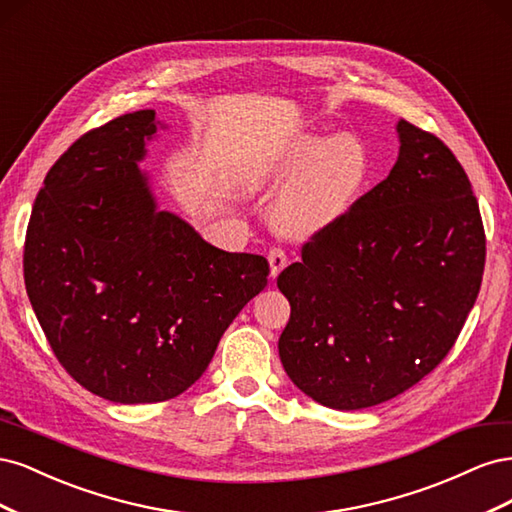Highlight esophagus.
Instances as JSON below:
<instances>
[{"label":"esophagus","mask_w":512,"mask_h":512,"mask_svg":"<svg viewBox=\"0 0 512 512\" xmlns=\"http://www.w3.org/2000/svg\"><path fill=\"white\" fill-rule=\"evenodd\" d=\"M269 265H271V277L275 280V277L280 275L282 269H286L288 265V256L282 247H273V250H269Z\"/></svg>","instance_id":"34e87169"}]
</instances>
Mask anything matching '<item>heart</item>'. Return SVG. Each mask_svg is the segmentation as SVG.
I'll return each instance as SVG.
<instances>
[{"label": "heart", "mask_w": 512, "mask_h": 512, "mask_svg": "<svg viewBox=\"0 0 512 512\" xmlns=\"http://www.w3.org/2000/svg\"><path fill=\"white\" fill-rule=\"evenodd\" d=\"M292 177L275 200V222L292 237L327 228L352 207L367 177L363 147L352 138L303 134L245 168L247 190Z\"/></svg>", "instance_id": "heart-1"}]
</instances>
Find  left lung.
Segmentation results:
<instances>
[{
  "mask_svg": "<svg viewBox=\"0 0 512 512\" xmlns=\"http://www.w3.org/2000/svg\"><path fill=\"white\" fill-rule=\"evenodd\" d=\"M399 158L318 230L277 288L290 303L280 359L335 410L378 406L436 369L485 271V228L466 170L438 136L397 123Z\"/></svg>",
  "mask_w": 512,
  "mask_h": 512,
  "instance_id": "obj_1",
  "label": "left lung"
}]
</instances>
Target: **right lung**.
Returning <instances> with one entry per match:
<instances>
[{"label": "right lung", "mask_w": 512, "mask_h": 512, "mask_svg": "<svg viewBox=\"0 0 512 512\" xmlns=\"http://www.w3.org/2000/svg\"><path fill=\"white\" fill-rule=\"evenodd\" d=\"M156 111L89 130L44 179L23 252L27 297L68 374L115 404L188 391L267 286L269 262L158 211L138 162Z\"/></svg>", "instance_id": "add662e5"}]
</instances>
